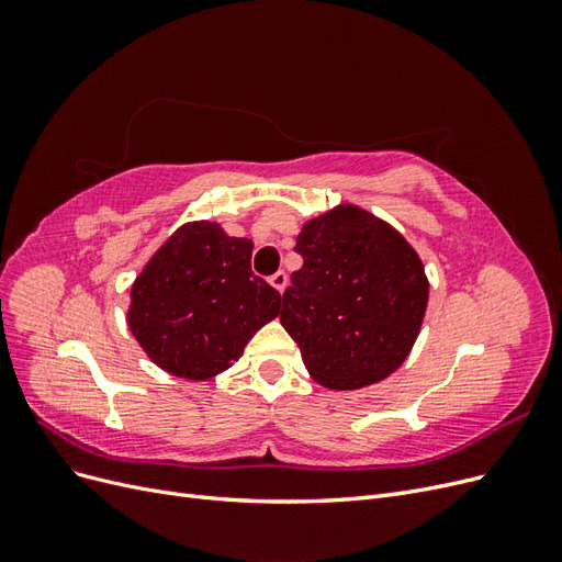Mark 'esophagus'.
Here are the masks:
<instances>
[{
    "label": "esophagus",
    "instance_id": "1",
    "mask_svg": "<svg viewBox=\"0 0 562 562\" xmlns=\"http://www.w3.org/2000/svg\"><path fill=\"white\" fill-rule=\"evenodd\" d=\"M269 283L274 285L279 293H283V291H285V285H288V277H285V271H277V274L269 279Z\"/></svg>",
    "mask_w": 562,
    "mask_h": 562
}]
</instances>
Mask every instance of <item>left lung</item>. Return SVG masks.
I'll use <instances>...</instances> for the list:
<instances>
[{
    "instance_id": "left-lung-1",
    "label": "left lung",
    "mask_w": 562,
    "mask_h": 562,
    "mask_svg": "<svg viewBox=\"0 0 562 562\" xmlns=\"http://www.w3.org/2000/svg\"><path fill=\"white\" fill-rule=\"evenodd\" d=\"M295 250L304 262L283 293L281 326L312 380L351 391L398 370L429 302V279L405 236L339 203L302 225Z\"/></svg>"
}]
</instances>
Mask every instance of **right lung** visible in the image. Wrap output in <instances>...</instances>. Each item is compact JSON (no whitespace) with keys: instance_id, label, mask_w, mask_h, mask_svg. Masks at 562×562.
Masks as SVG:
<instances>
[{"instance_id":"1","label":"right lung","mask_w":562,"mask_h":562,"mask_svg":"<svg viewBox=\"0 0 562 562\" xmlns=\"http://www.w3.org/2000/svg\"><path fill=\"white\" fill-rule=\"evenodd\" d=\"M252 241L211 220L178 227L131 285L128 328L151 363L203 382L234 366L281 310V295L250 271Z\"/></svg>"}]
</instances>
